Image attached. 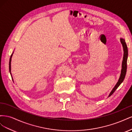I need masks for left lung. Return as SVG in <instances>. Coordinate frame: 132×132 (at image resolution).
I'll use <instances>...</instances> for the list:
<instances>
[{
  "label": "left lung",
  "instance_id": "1",
  "mask_svg": "<svg viewBox=\"0 0 132 132\" xmlns=\"http://www.w3.org/2000/svg\"><path fill=\"white\" fill-rule=\"evenodd\" d=\"M121 42L122 44L123 48V51H124V54H123V61H122V70H121V74L120 75V77L118 80L117 83L116 85H115L114 88L111 91V93L110 94L109 97L110 96L112 95L114 92L116 91L118 86L121 85V84L123 82L124 80V79L125 78V76L126 74V71H127V58H128V48L127 46L126 43V42L125 39L123 38H121Z\"/></svg>",
  "mask_w": 132,
  "mask_h": 132
}]
</instances>
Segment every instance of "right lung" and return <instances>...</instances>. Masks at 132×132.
<instances>
[{"instance_id":"right-lung-1","label":"right lung","mask_w":132,"mask_h":132,"mask_svg":"<svg viewBox=\"0 0 132 132\" xmlns=\"http://www.w3.org/2000/svg\"><path fill=\"white\" fill-rule=\"evenodd\" d=\"M13 54L11 55L10 58V60H9V71H11V57H12V55H13Z\"/></svg>"}]
</instances>
